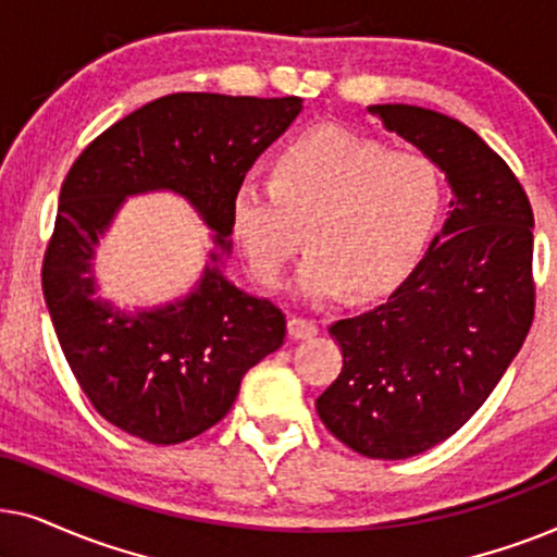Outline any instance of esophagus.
<instances>
[{
  "label": "esophagus",
  "mask_w": 557,
  "mask_h": 557,
  "mask_svg": "<svg viewBox=\"0 0 557 557\" xmlns=\"http://www.w3.org/2000/svg\"><path fill=\"white\" fill-rule=\"evenodd\" d=\"M317 332H319V326L314 319H307V317L288 319V334H292V339H311Z\"/></svg>",
  "instance_id": "esophagus-1"
}]
</instances>
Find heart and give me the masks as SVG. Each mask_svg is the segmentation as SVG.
I'll use <instances>...</instances> for the list:
<instances>
[{
    "label": "heart",
    "mask_w": 557,
    "mask_h": 557,
    "mask_svg": "<svg viewBox=\"0 0 557 557\" xmlns=\"http://www.w3.org/2000/svg\"><path fill=\"white\" fill-rule=\"evenodd\" d=\"M444 205V172L418 149L317 126L273 159L271 185L246 180L231 202L233 235L253 276L269 288L286 284L301 248L299 271L309 301L377 294L413 269Z\"/></svg>",
    "instance_id": "obj_1"
}]
</instances>
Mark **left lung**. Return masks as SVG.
I'll return each instance as SVG.
<instances>
[{
	"mask_svg": "<svg viewBox=\"0 0 557 557\" xmlns=\"http://www.w3.org/2000/svg\"><path fill=\"white\" fill-rule=\"evenodd\" d=\"M368 111L436 159L454 193L408 278L330 326L345 360L317 413L352 451L395 461L454 436L520 352L535 317V220L515 172L461 121L406 103Z\"/></svg>",
	"mask_w": 557,
	"mask_h": 557,
	"instance_id": "obj_1",
	"label": "left lung"
}]
</instances>
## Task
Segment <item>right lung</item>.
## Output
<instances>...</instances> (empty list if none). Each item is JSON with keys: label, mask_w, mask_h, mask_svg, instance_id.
I'll return each instance as SVG.
<instances>
[{"label": "right lung", "mask_w": 557, "mask_h": 557, "mask_svg": "<svg viewBox=\"0 0 557 557\" xmlns=\"http://www.w3.org/2000/svg\"><path fill=\"white\" fill-rule=\"evenodd\" d=\"M301 109L299 96L172 94L116 121L73 162L42 294L81 391L116 429L157 446L200 436L231 410L243 375L284 345L286 314L233 286L215 250L193 294L126 314L96 296L98 238L128 195L170 189L227 253L235 189Z\"/></svg>", "instance_id": "right-lung-1"}]
</instances>
